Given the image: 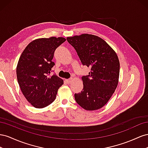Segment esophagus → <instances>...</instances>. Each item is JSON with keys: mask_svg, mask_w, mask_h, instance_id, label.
I'll return each mask as SVG.
<instances>
[{"mask_svg": "<svg viewBox=\"0 0 148 148\" xmlns=\"http://www.w3.org/2000/svg\"><path fill=\"white\" fill-rule=\"evenodd\" d=\"M65 81H66V82L67 84H70V82H71V79H66Z\"/></svg>", "mask_w": 148, "mask_h": 148, "instance_id": "34e87169", "label": "esophagus"}]
</instances>
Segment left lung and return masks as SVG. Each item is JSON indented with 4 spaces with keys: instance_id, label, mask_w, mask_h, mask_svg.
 Listing matches in <instances>:
<instances>
[{
    "instance_id": "left-lung-1",
    "label": "left lung",
    "mask_w": 148,
    "mask_h": 148,
    "mask_svg": "<svg viewBox=\"0 0 148 148\" xmlns=\"http://www.w3.org/2000/svg\"><path fill=\"white\" fill-rule=\"evenodd\" d=\"M83 66L90 67L82 77L84 88L74 94L76 102L86 110L103 107L115 92L119 82L120 62L115 52L97 36L83 34L67 37Z\"/></svg>"
}]
</instances>
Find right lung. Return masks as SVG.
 Segmentation results:
<instances>
[{"mask_svg":"<svg viewBox=\"0 0 148 148\" xmlns=\"http://www.w3.org/2000/svg\"><path fill=\"white\" fill-rule=\"evenodd\" d=\"M64 38H40L28 44L21 54L16 67V77L23 95L33 107H47L55 100L63 81L56 74L50 76L55 65L54 51L64 43Z\"/></svg>","mask_w":148,"mask_h":148,"instance_id":"add662e5","label":"right lung"}]
</instances>
